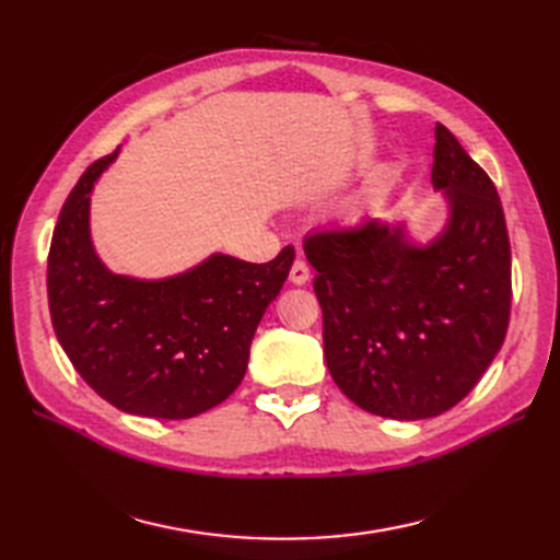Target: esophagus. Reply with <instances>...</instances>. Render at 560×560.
<instances>
[{
  "label": "esophagus",
  "mask_w": 560,
  "mask_h": 560,
  "mask_svg": "<svg viewBox=\"0 0 560 560\" xmlns=\"http://www.w3.org/2000/svg\"><path fill=\"white\" fill-rule=\"evenodd\" d=\"M289 279L295 283V287H303V283L311 279V267L305 265V259H295L293 261V267H291V271H289Z\"/></svg>",
  "instance_id": "esophagus-1"
}]
</instances>
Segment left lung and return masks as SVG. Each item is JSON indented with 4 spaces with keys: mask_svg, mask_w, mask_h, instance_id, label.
<instances>
[{
    "mask_svg": "<svg viewBox=\"0 0 560 560\" xmlns=\"http://www.w3.org/2000/svg\"><path fill=\"white\" fill-rule=\"evenodd\" d=\"M431 183L450 221L428 247L377 221L303 243L331 377L361 409L397 421L431 419L469 395L503 347L513 301L501 197L440 122Z\"/></svg>",
    "mask_w": 560,
    "mask_h": 560,
    "instance_id": "8db88e82",
    "label": "left lung"
}]
</instances>
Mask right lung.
<instances>
[{"instance_id":"1","label":"right lung","mask_w":560,"mask_h":560,"mask_svg":"<svg viewBox=\"0 0 560 560\" xmlns=\"http://www.w3.org/2000/svg\"><path fill=\"white\" fill-rule=\"evenodd\" d=\"M117 151L71 189L47 255V303L71 365L113 407L149 419H192L229 399L249 343L293 265L213 255L180 277L139 281L103 267L89 235V195Z\"/></svg>"}]
</instances>
